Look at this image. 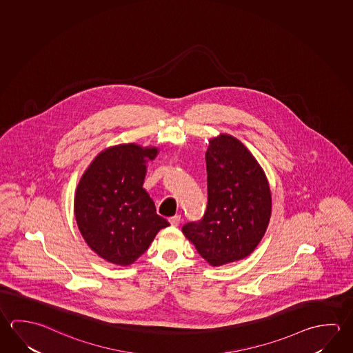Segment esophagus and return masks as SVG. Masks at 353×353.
Returning <instances> with one entry per match:
<instances>
[{
    "label": "esophagus",
    "instance_id": "34e87169",
    "mask_svg": "<svg viewBox=\"0 0 353 353\" xmlns=\"http://www.w3.org/2000/svg\"><path fill=\"white\" fill-rule=\"evenodd\" d=\"M168 221H170V223H171V225H174V227H177L179 223H181V216H179V214H176V216H171V218H170Z\"/></svg>",
    "mask_w": 353,
    "mask_h": 353
}]
</instances>
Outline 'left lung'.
Masks as SVG:
<instances>
[{
  "label": "left lung",
  "mask_w": 353,
  "mask_h": 353,
  "mask_svg": "<svg viewBox=\"0 0 353 353\" xmlns=\"http://www.w3.org/2000/svg\"><path fill=\"white\" fill-rule=\"evenodd\" d=\"M205 165L207 210L182 232L207 263L221 266L253 253L270 221L272 193L255 157L230 135L210 139Z\"/></svg>",
  "instance_id": "8db88e82"
}]
</instances>
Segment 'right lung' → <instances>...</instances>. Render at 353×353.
<instances>
[{"label":"right lung","mask_w":353,"mask_h":353,"mask_svg":"<svg viewBox=\"0 0 353 353\" xmlns=\"http://www.w3.org/2000/svg\"><path fill=\"white\" fill-rule=\"evenodd\" d=\"M157 148L121 143L101 151L81 176L74 197L78 228L92 250L126 266L143 255L170 223L143 188L146 163Z\"/></svg>","instance_id":"1"}]
</instances>
